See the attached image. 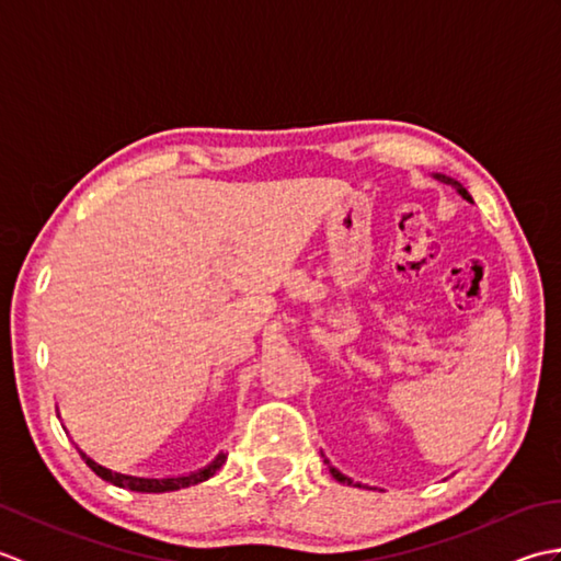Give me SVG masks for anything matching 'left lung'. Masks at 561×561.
Here are the masks:
<instances>
[{
    "label": "left lung",
    "mask_w": 561,
    "mask_h": 561,
    "mask_svg": "<svg viewBox=\"0 0 561 561\" xmlns=\"http://www.w3.org/2000/svg\"><path fill=\"white\" fill-rule=\"evenodd\" d=\"M434 178H436V181H440V183L453 185V187H456V193H458L462 199L472 202V197H470L468 190H465V187H462L458 181H453V178H448V175H444V173H434ZM320 456H323V450H320ZM323 458H325V456H323ZM325 465H328V470H330L332 478H335L337 482H342V484H350V486H366V484H362V482H354L352 478H347V474H342V472L335 468V465H332L328 458H325Z\"/></svg>",
    "instance_id": "8db88e82"
}]
</instances>
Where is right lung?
<instances>
[{
	"mask_svg": "<svg viewBox=\"0 0 561 561\" xmlns=\"http://www.w3.org/2000/svg\"><path fill=\"white\" fill-rule=\"evenodd\" d=\"M57 416H59V410H57ZM62 428L67 432V426L62 424ZM69 434V432H67ZM75 440V438H71ZM75 446L79 450V456L87 460L89 468L99 474L101 480L111 482L115 486H123V490H129V492H175V490H185V486H193V484H199L209 480L214 472H217L221 465L226 462V453L221 450L217 458H214L211 462H207L205 468H199L195 472H187V474H169V478H145V474H129V472H121V470H113L108 468V465L99 462L96 458H91L87 450H83L77 440Z\"/></svg>",
	"mask_w": 561,
	"mask_h": 561,
	"instance_id": "right-lung-1",
	"label": "right lung"
}]
</instances>
